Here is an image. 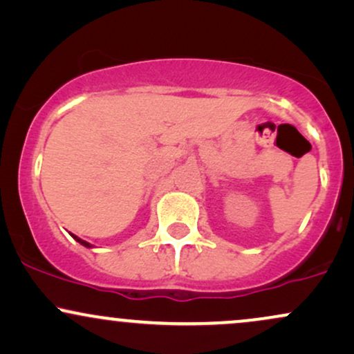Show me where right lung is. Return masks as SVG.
<instances>
[{"label":"right lung","mask_w":354,"mask_h":354,"mask_svg":"<svg viewBox=\"0 0 354 354\" xmlns=\"http://www.w3.org/2000/svg\"><path fill=\"white\" fill-rule=\"evenodd\" d=\"M71 236H72V237H74V239H75V241H77V242H80V244H82L84 247H92L91 244H88V242H85V241H82V239H79V237H77V236H74V234H71Z\"/></svg>","instance_id":"right-lung-1"}]
</instances>
